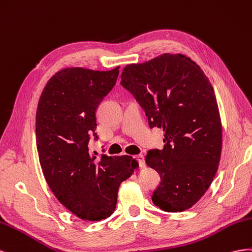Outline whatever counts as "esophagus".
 <instances>
[{"label":"esophagus","mask_w":252,"mask_h":252,"mask_svg":"<svg viewBox=\"0 0 252 252\" xmlns=\"http://www.w3.org/2000/svg\"><path fill=\"white\" fill-rule=\"evenodd\" d=\"M134 158H135L136 160L138 161V163H139V166H140V167H145V166H146V162H145V156H143L142 154L136 155Z\"/></svg>","instance_id":"esophagus-1"}]
</instances>
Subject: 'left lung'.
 <instances>
[{
  "label": "left lung",
  "instance_id": "left-lung-1",
  "mask_svg": "<svg viewBox=\"0 0 252 252\" xmlns=\"http://www.w3.org/2000/svg\"><path fill=\"white\" fill-rule=\"evenodd\" d=\"M120 84L145 110L150 127L164 132L163 149L146 157L160 176L152 202L167 212L189 209L209 188L221 153V122L209 79L189 57L163 54L128 64Z\"/></svg>",
  "mask_w": 252,
  "mask_h": 252
}]
</instances>
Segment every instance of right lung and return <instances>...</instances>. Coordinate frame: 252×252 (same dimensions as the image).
Instances as JSON below:
<instances>
[{"instance_id": "1", "label": "right lung", "mask_w": 252, "mask_h": 252, "mask_svg": "<svg viewBox=\"0 0 252 252\" xmlns=\"http://www.w3.org/2000/svg\"><path fill=\"white\" fill-rule=\"evenodd\" d=\"M119 66L100 71L82 67L59 70L46 83L35 115L39 160L57 199L81 220L109 218L120 184L134 173L133 157L97 156L90 141L96 111L117 81Z\"/></svg>"}]
</instances>
